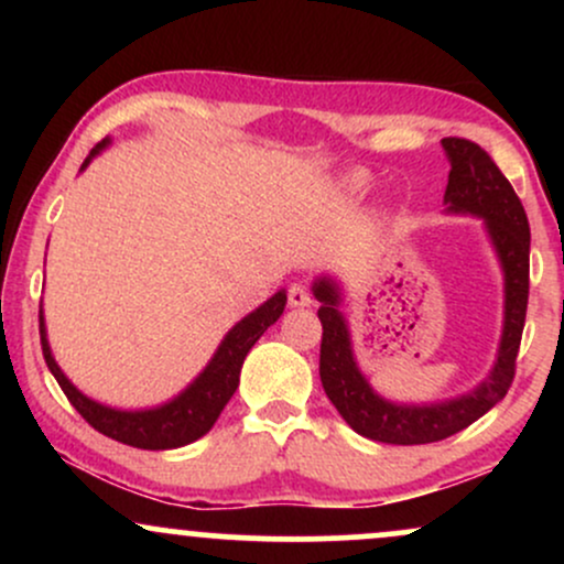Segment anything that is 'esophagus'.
I'll return each instance as SVG.
<instances>
[{
  "instance_id": "34e87169",
  "label": "esophagus",
  "mask_w": 564,
  "mask_h": 564,
  "mask_svg": "<svg viewBox=\"0 0 564 564\" xmlns=\"http://www.w3.org/2000/svg\"><path fill=\"white\" fill-rule=\"evenodd\" d=\"M289 304L291 307H310L313 304V296H310V291L302 286V283H294V286L289 289Z\"/></svg>"
}]
</instances>
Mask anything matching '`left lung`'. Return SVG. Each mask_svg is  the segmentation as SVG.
I'll return each instance as SVG.
<instances>
[{
	"label": "left lung",
	"instance_id": "1",
	"mask_svg": "<svg viewBox=\"0 0 564 564\" xmlns=\"http://www.w3.org/2000/svg\"><path fill=\"white\" fill-rule=\"evenodd\" d=\"M448 159L445 215L482 219L485 236L494 249L503 278V321L496 360L488 377L456 398L435 403H400L373 390L355 358L352 334L341 313L345 289L334 275L313 281V296L321 302V381L339 416L358 435L390 445L437 443L501 403L514 379V360L525 328L530 289V225L514 187L503 177L494 159L475 142L462 138L440 140Z\"/></svg>",
	"mask_w": 564,
	"mask_h": 564
}]
</instances>
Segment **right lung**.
<instances>
[{
  "label": "right lung",
  "mask_w": 564,
  "mask_h": 564,
  "mask_svg": "<svg viewBox=\"0 0 564 564\" xmlns=\"http://www.w3.org/2000/svg\"><path fill=\"white\" fill-rule=\"evenodd\" d=\"M108 145H111V138L97 142L93 151H89V156L84 159L79 172L87 170V166L93 164V159L100 156ZM283 307H286V289L275 291L268 302H262L260 307L251 310L249 315H243V318L223 336V341L217 345L209 364L200 368L198 377L193 379L185 390H180L174 398L151 408H116L84 394L79 387L63 373V368L57 366L53 347H50L47 339L44 310H39V334H42V352L44 360H47V368L53 371L61 390L66 392L70 405H74L97 432H102V435H108L111 440H119V443L124 445H132V448L172 451L183 448L187 443H196L198 437H204L206 432L215 426L223 408L228 405L232 392L238 390L246 355H249V349L257 345V339L281 318Z\"/></svg>",
  "instance_id": "obj_1"
}]
</instances>
